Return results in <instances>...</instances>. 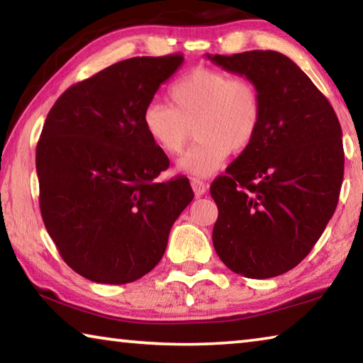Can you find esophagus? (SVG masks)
Listing matches in <instances>:
<instances>
[{
  "label": "esophagus",
  "mask_w": 363,
  "mask_h": 363,
  "mask_svg": "<svg viewBox=\"0 0 363 363\" xmlns=\"http://www.w3.org/2000/svg\"><path fill=\"white\" fill-rule=\"evenodd\" d=\"M190 186H192V189H194V192H195V195L196 196H200V195H203L206 190H208V184L206 182H203V181H200V179H194L190 181Z\"/></svg>",
  "instance_id": "34e87169"
}]
</instances>
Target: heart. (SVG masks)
Returning a JSON list of instances; mask_svg holds the SVG:
<instances>
[{
    "instance_id": "heart-1",
    "label": "heart",
    "mask_w": 363,
    "mask_h": 363,
    "mask_svg": "<svg viewBox=\"0 0 363 363\" xmlns=\"http://www.w3.org/2000/svg\"><path fill=\"white\" fill-rule=\"evenodd\" d=\"M169 104L153 101L143 112L147 136L167 155H177L195 125L199 140L179 160L190 176H211L229 153L253 144L262 120L257 86L242 77L208 67H196L169 86Z\"/></svg>"
}]
</instances>
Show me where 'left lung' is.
<instances>
[{
  "mask_svg": "<svg viewBox=\"0 0 363 363\" xmlns=\"http://www.w3.org/2000/svg\"><path fill=\"white\" fill-rule=\"evenodd\" d=\"M247 77L262 102L259 131L213 181V245L232 272L270 279L311 253L336 210L344 176L342 131L333 107L277 51L206 56Z\"/></svg>",
  "mask_w": 363,
  "mask_h": 363,
  "instance_id": "left-lung-1",
  "label": "left lung"
}]
</instances>
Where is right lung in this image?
I'll return each mask as SVG.
<instances>
[{"label": "right lung", "mask_w": 363, "mask_h": 363, "mask_svg": "<svg viewBox=\"0 0 363 363\" xmlns=\"http://www.w3.org/2000/svg\"><path fill=\"white\" fill-rule=\"evenodd\" d=\"M181 54L133 57L70 86L46 116L36 145L43 223L62 259L96 284L149 274L174 220L194 199L187 177L160 182L169 160L143 112Z\"/></svg>", "instance_id": "right-lung-1"}]
</instances>
